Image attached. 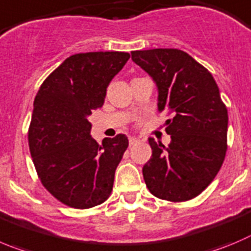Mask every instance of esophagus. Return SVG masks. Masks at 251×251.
<instances>
[{
    "instance_id": "34e87169",
    "label": "esophagus",
    "mask_w": 251,
    "mask_h": 251,
    "mask_svg": "<svg viewBox=\"0 0 251 251\" xmlns=\"http://www.w3.org/2000/svg\"><path fill=\"white\" fill-rule=\"evenodd\" d=\"M137 143H139V139H138V138H134V137L129 138V145H134L137 144Z\"/></svg>"
}]
</instances>
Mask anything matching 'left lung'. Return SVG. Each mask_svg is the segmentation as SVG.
<instances>
[{"instance_id": "obj_1", "label": "left lung", "mask_w": 251, "mask_h": 251, "mask_svg": "<svg viewBox=\"0 0 251 251\" xmlns=\"http://www.w3.org/2000/svg\"><path fill=\"white\" fill-rule=\"evenodd\" d=\"M159 90V112H166L165 147L149 138L151 157L143 166L151 195L170 202L192 200L221 170L226 152L228 111L212 74L178 49L132 51Z\"/></svg>"}]
</instances>
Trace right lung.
Instances as JSON below:
<instances>
[{
	"mask_svg": "<svg viewBox=\"0 0 251 251\" xmlns=\"http://www.w3.org/2000/svg\"><path fill=\"white\" fill-rule=\"evenodd\" d=\"M130 55L124 51L75 54L52 71L34 100L28 143L38 177L61 203L86 209L103 203L128 138L90 135L87 117L104 103L107 86Z\"/></svg>",
	"mask_w": 251,
	"mask_h": 251,
	"instance_id": "1",
	"label": "right lung"
}]
</instances>
